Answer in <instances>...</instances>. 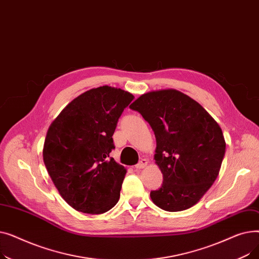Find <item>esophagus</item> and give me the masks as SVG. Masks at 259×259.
Instances as JSON below:
<instances>
[{
    "label": "esophagus",
    "instance_id": "1",
    "mask_svg": "<svg viewBox=\"0 0 259 259\" xmlns=\"http://www.w3.org/2000/svg\"><path fill=\"white\" fill-rule=\"evenodd\" d=\"M147 165H148V159H147V158H142V159L139 161V164L135 165V168H137V169H143V168H145Z\"/></svg>",
    "mask_w": 259,
    "mask_h": 259
}]
</instances>
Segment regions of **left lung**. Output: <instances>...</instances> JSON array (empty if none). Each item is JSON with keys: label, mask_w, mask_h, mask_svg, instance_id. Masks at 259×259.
Segmentation results:
<instances>
[{"label": "left lung", "mask_w": 259, "mask_h": 259, "mask_svg": "<svg viewBox=\"0 0 259 259\" xmlns=\"http://www.w3.org/2000/svg\"><path fill=\"white\" fill-rule=\"evenodd\" d=\"M151 126L154 159L162 185L151 191L152 201L169 212L194 206L219 176L226 151L223 131L196 101L181 91L145 93L131 104Z\"/></svg>", "instance_id": "8db88e82"}]
</instances>
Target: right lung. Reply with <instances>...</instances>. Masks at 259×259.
Masks as SVG:
<instances>
[{
    "label": "right lung",
    "mask_w": 259,
    "mask_h": 259,
    "mask_svg": "<svg viewBox=\"0 0 259 259\" xmlns=\"http://www.w3.org/2000/svg\"><path fill=\"white\" fill-rule=\"evenodd\" d=\"M134 97L121 89H90L52 121L43 158L61 196L76 211L102 214L119 199L126 169L110 157L118 118Z\"/></svg>",
    "instance_id": "add662e5"
}]
</instances>
